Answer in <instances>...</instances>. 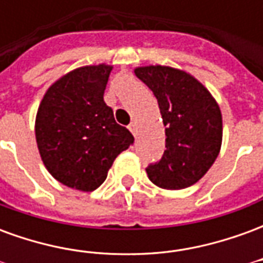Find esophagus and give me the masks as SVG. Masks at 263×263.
I'll return each instance as SVG.
<instances>
[{"label":"esophagus","instance_id":"esophagus-1","mask_svg":"<svg viewBox=\"0 0 263 263\" xmlns=\"http://www.w3.org/2000/svg\"><path fill=\"white\" fill-rule=\"evenodd\" d=\"M128 129L134 134V135H137V131H138V126H137V122H131L129 125H128Z\"/></svg>","mask_w":263,"mask_h":263}]
</instances>
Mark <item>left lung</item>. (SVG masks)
<instances>
[{
    "instance_id": "obj_1",
    "label": "left lung",
    "mask_w": 263,
    "mask_h": 263,
    "mask_svg": "<svg viewBox=\"0 0 263 263\" xmlns=\"http://www.w3.org/2000/svg\"><path fill=\"white\" fill-rule=\"evenodd\" d=\"M135 74L152 90L165 124L166 151L151 163V182L167 190L197 183L220 154L222 117L218 104L193 76L169 66L137 67Z\"/></svg>"
}]
</instances>
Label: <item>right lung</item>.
I'll list each match as a JSON object with an SVG mask.
<instances>
[{
    "label": "right lung",
    "instance_id": "right-lung-1",
    "mask_svg": "<svg viewBox=\"0 0 263 263\" xmlns=\"http://www.w3.org/2000/svg\"><path fill=\"white\" fill-rule=\"evenodd\" d=\"M112 66H84L49 87L37 108L35 135L43 165L67 187L92 192L134 137L115 122L104 90Z\"/></svg>",
    "mask_w": 263,
    "mask_h": 263
}]
</instances>
